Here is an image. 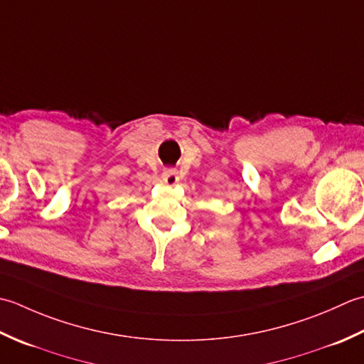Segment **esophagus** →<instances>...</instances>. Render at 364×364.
Segmentation results:
<instances>
[{"label": "esophagus", "instance_id": "esophagus-1", "mask_svg": "<svg viewBox=\"0 0 364 364\" xmlns=\"http://www.w3.org/2000/svg\"><path fill=\"white\" fill-rule=\"evenodd\" d=\"M163 181L168 185H176L179 182V174H177L176 169H166V171L163 173Z\"/></svg>", "mask_w": 364, "mask_h": 364}]
</instances>
